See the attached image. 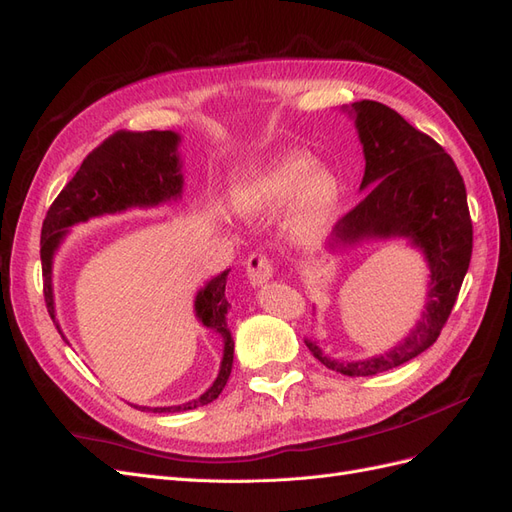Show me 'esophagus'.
I'll return each mask as SVG.
<instances>
[{"instance_id": "esophagus-1", "label": "esophagus", "mask_w": 512, "mask_h": 512, "mask_svg": "<svg viewBox=\"0 0 512 512\" xmlns=\"http://www.w3.org/2000/svg\"><path fill=\"white\" fill-rule=\"evenodd\" d=\"M245 275L254 288L265 286L273 277V262L262 254H252L245 262Z\"/></svg>"}]
</instances>
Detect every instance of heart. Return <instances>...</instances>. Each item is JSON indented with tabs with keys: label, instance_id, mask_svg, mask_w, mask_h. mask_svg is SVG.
Listing matches in <instances>:
<instances>
[{
	"label": "heart",
	"instance_id": "1",
	"mask_svg": "<svg viewBox=\"0 0 512 512\" xmlns=\"http://www.w3.org/2000/svg\"><path fill=\"white\" fill-rule=\"evenodd\" d=\"M245 218H267L292 205L290 235L299 243L322 239L342 207V183L305 153H288L245 173L232 194Z\"/></svg>",
	"mask_w": 512,
	"mask_h": 512
}]
</instances>
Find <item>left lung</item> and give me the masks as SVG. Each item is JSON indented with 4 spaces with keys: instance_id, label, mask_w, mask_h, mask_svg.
<instances>
[{
    "instance_id": "left-lung-1",
    "label": "left lung",
    "mask_w": 512,
    "mask_h": 512,
    "mask_svg": "<svg viewBox=\"0 0 512 512\" xmlns=\"http://www.w3.org/2000/svg\"><path fill=\"white\" fill-rule=\"evenodd\" d=\"M344 111L354 119L365 156L359 205L339 220L327 250L339 254L367 241L408 239L429 269L427 297L410 333L384 354L337 361L305 339L316 359L344 376H376L404 365L436 342L457 301L472 258L466 185L453 158L393 108L361 100Z\"/></svg>"
}]
</instances>
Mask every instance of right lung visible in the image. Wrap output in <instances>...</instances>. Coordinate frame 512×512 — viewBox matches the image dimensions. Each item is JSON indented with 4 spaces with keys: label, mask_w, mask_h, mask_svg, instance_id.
<instances>
[{
    "label": "right lung",
    "mask_w": 512,
    "mask_h": 512,
    "mask_svg": "<svg viewBox=\"0 0 512 512\" xmlns=\"http://www.w3.org/2000/svg\"><path fill=\"white\" fill-rule=\"evenodd\" d=\"M181 136L173 130H149V132H115L96 147L83 160L76 175L59 192L51 209L46 211L40 237V260L44 277V301L55 322L59 335L68 342L64 331L55 318V294H53V260L64 243L72 226L89 222L102 215L126 213L130 209H151L166 203H177L183 194V173L179 156ZM230 269L222 271L196 292L194 314L205 329H211L222 337V363L218 378L209 389L179 406L149 408L134 406L143 412H185L198 406H207L218 399L228 382L232 369L235 342L228 329V299L226 277Z\"/></svg>",
    "instance_id": "1"
}]
</instances>
